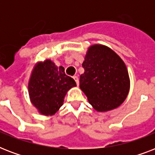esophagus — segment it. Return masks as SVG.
<instances>
[{"label":"esophagus","instance_id":"1","mask_svg":"<svg viewBox=\"0 0 155 155\" xmlns=\"http://www.w3.org/2000/svg\"><path fill=\"white\" fill-rule=\"evenodd\" d=\"M73 79H74V80H75V83H76L77 86H79L80 83H79V78H78V76H73Z\"/></svg>","mask_w":155,"mask_h":155}]
</instances>
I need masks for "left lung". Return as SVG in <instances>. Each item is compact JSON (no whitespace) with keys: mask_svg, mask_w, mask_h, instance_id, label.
<instances>
[{"mask_svg":"<svg viewBox=\"0 0 155 155\" xmlns=\"http://www.w3.org/2000/svg\"><path fill=\"white\" fill-rule=\"evenodd\" d=\"M80 87L95 110L105 113L118 108L126 99L130 80L125 63L107 46L94 44L87 48L82 64Z\"/></svg>","mask_w":155,"mask_h":155,"instance_id":"left-lung-1","label":"left lung"}]
</instances>
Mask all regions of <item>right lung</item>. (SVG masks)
Listing matches in <instances>:
<instances>
[{
    "label": "right lung",
    "mask_w": 155,
    "mask_h": 155,
    "mask_svg": "<svg viewBox=\"0 0 155 155\" xmlns=\"http://www.w3.org/2000/svg\"><path fill=\"white\" fill-rule=\"evenodd\" d=\"M75 86V80L66 75L63 67H57L51 59H45L34 66L28 92L30 102L38 113L52 116L63 104L68 91Z\"/></svg>",
    "instance_id": "obj_1"
}]
</instances>
